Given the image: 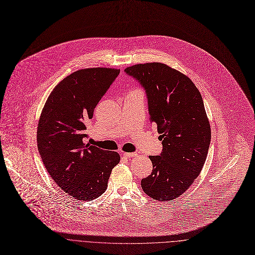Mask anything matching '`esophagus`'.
<instances>
[{
  "mask_svg": "<svg viewBox=\"0 0 255 255\" xmlns=\"http://www.w3.org/2000/svg\"><path fill=\"white\" fill-rule=\"evenodd\" d=\"M123 156L126 158H133L135 157V152H123Z\"/></svg>",
  "mask_w": 255,
  "mask_h": 255,
  "instance_id": "1",
  "label": "esophagus"
}]
</instances>
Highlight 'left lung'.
Here are the masks:
<instances>
[{
    "label": "left lung",
    "instance_id": "obj_1",
    "mask_svg": "<svg viewBox=\"0 0 255 255\" xmlns=\"http://www.w3.org/2000/svg\"><path fill=\"white\" fill-rule=\"evenodd\" d=\"M144 89L149 122L162 140L160 156H149L151 174L140 181L144 194L157 201L178 198L205 164L211 128L200 91L189 77L166 64H136L125 69Z\"/></svg>",
    "mask_w": 255,
    "mask_h": 255
}]
</instances>
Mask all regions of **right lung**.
Masks as SVG:
<instances>
[{
	"mask_svg": "<svg viewBox=\"0 0 255 255\" xmlns=\"http://www.w3.org/2000/svg\"><path fill=\"white\" fill-rule=\"evenodd\" d=\"M120 69L87 68L61 80L50 93L41 113L37 146L50 177L76 200H92L108 187L121 160L117 151L84 142L86 126Z\"/></svg>",
	"mask_w": 255,
	"mask_h": 255,
	"instance_id": "1",
	"label": "right lung"
}]
</instances>
